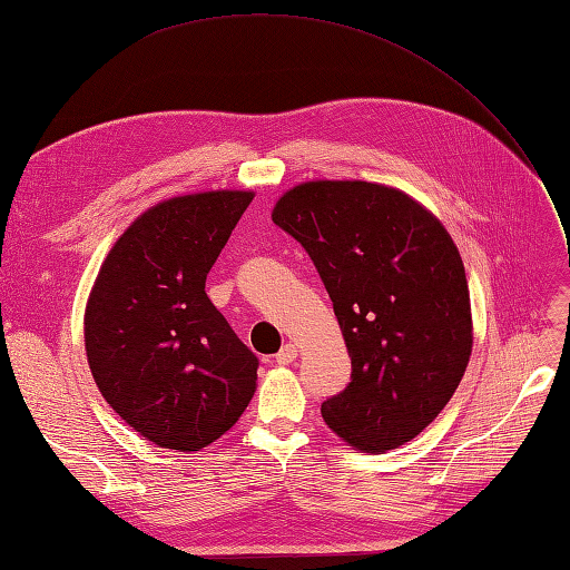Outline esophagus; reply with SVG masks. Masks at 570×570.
<instances>
[{"mask_svg":"<svg viewBox=\"0 0 570 570\" xmlns=\"http://www.w3.org/2000/svg\"><path fill=\"white\" fill-rule=\"evenodd\" d=\"M295 357H297V348H295V345H293V343H285L283 348H281V353L275 355V363H277V365H289Z\"/></svg>","mask_w":570,"mask_h":570,"instance_id":"obj_1","label":"esophagus"}]
</instances>
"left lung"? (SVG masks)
<instances>
[{"label":"left lung","instance_id":"obj_1","mask_svg":"<svg viewBox=\"0 0 570 570\" xmlns=\"http://www.w3.org/2000/svg\"><path fill=\"white\" fill-rule=\"evenodd\" d=\"M273 222L309 254L351 355V382L322 404L355 450L413 440L448 406L471 355L460 252L421 203L367 180H307Z\"/></svg>","mask_w":570,"mask_h":570}]
</instances>
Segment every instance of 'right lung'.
<instances>
[{
  "instance_id": "right-lung-1",
  "label": "right lung",
  "mask_w": 570,
  "mask_h": 570,
  "mask_svg": "<svg viewBox=\"0 0 570 570\" xmlns=\"http://www.w3.org/2000/svg\"><path fill=\"white\" fill-rule=\"evenodd\" d=\"M252 190L164 200L110 248L85 312L87 360L99 392L135 433L198 452L239 421L258 357L205 293Z\"/></svg>"
}]
</instances>
